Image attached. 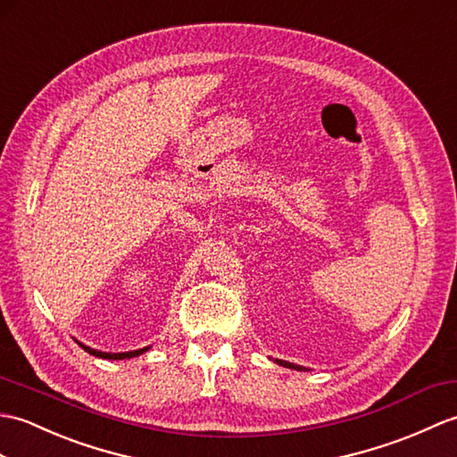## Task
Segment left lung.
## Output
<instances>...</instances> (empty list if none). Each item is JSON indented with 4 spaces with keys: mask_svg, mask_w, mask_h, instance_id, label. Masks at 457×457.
I'll use <instances>...</instances> for the list:
<instances>
[{
    "mask_svg": "<svg viewBox=\"0 0 457 457\" xmlns=\"http://www.w3.org/2000/svg\"><path fill=\"white\" fill-rule=\"evenodd\" d=\"M274 362H277V364H280V366H284V368H290V370H302V372H303V366H298V364H292V362H286V360H274Z\"/></svg>",
    "mask_w": 457,
    "mask_h": 457,
    "instance_id": "obj_1",
    "label": "left lung"
}]
</instances>
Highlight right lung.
<instances>
[{
  "label": "right lung",
  "mask_w": 457,
  "mask_h": 457,
  "mask_svg": "<svg viewBox=\"0 0 457 457\" xmlns=\"http://www.w3.org/2000/svg\"><path fill=\"white\" fill-rule=\"evenodd\" d=\"M85 353H89V354H93V356H97V358H107V360H124V358H134V356H140V354H144L147 348L150 346H145V348H140V350H130V353H101V350H95V348H89V346H85L83 343H78Z\"/></svg>",
  "instance_id": "obj_1"
}]
</instances>
